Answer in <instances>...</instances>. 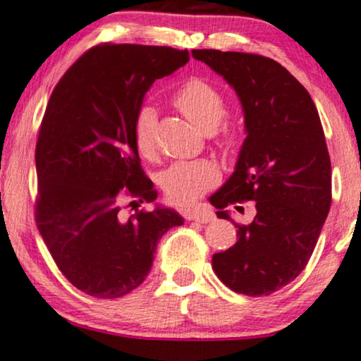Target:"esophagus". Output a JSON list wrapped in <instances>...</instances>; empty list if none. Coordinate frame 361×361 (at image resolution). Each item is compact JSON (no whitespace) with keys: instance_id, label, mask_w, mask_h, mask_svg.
<instances>
[{"instance_id":"obj_1","label":"esophagus","mask_w":361,"mask_h":361,"mask_svg":"<svg viewBox=\"0 0 361 361\" xmlns=\"http://www.w3.org/2000/svg\"><path fill=\"white\" fill-rule=\"evenodd\" d=\"M189 220L199 221V224H209V221L215 220V214H214V212H209V210H200V212H197V214L190 215Z\"/></svg>"}]
</instances>
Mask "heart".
Returning a JSON list of instances; mask_svg holds the SVG:
<instances>
[{"instance_id": "heart-1", "label": "heart", "mask_w": 361, "mask_h": 361, "mask_svg": "<svg viewBox=\"0 0 361 361\" xmlns=\"http://www.w3.org/2000/svg\"><path fill=\"white\" fill-rule=\"evenodd\" d=\"M172 103L202 131L214 133L228 116V102L224 93L204 78H189L177 88ZM156 123L157 113L152 106L145 105L137 111L133 125V141L137 154L152 159L156 154ZM220 145L231 151L238 145L235 130L225 126L220 131ZM220 179V172L210 161L177 162L161 176V187L166 195L177 205H190L205 194Z\"/></svg>"}]
</instances>
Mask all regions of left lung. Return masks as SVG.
<instances>
[{
    "label": "left lung",
    "instance_id": "8db88e82",
    "mask_svg": "<svg viewBox=\"0 0 361 361\" xmlns=\"http://www.w3.org/2000/svg\"><path fill=\"white\" fill-rule=\"evenodd\" d=\"M192 56L235 88L245 111L236 169L212 205L230 221L228 204L257 205L251 224L233 222L238 240L212 256V268L235 293L269 295L307 266L329 215L332 169L322 123L309 92L273 59L215 49Z\"/></svg>",
    "mask_w": 361,
    "mask_h": 361
}]
</instances>
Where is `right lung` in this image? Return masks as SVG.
<instances>
[{
  "label": "right lung",
  "mask_w": 361,
  "mask_h": 361,
  "mask_svg": "<svg viewBox=\"0 0 361 361\" xmlns=\"http://www.w3.org/2000/svg\"><path fill=\"white\" fill-rule=\"evenodd\" d=\"M189 51L98 44L54 88L36 142V225L62 274L98 299L123 298L149 274L157 241L184 219L171 209L121 210L154 202L133 141L142 98Z\"/></svg>",
  "instance_id": "add662e5"
}]
</instances>
